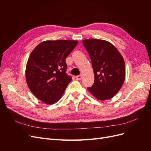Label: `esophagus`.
<instances>
[{
  "label": "esophagus",
  "mask_w": 151,
  "mask_h": 151,
  "mask_svg": "<svg viewBox=\"0 0 151 151\" xmlns=\"http://www.w3.org/2000/svg\"><path fill=\"white\" fill-rule=\"evenodd\" d=\"M76 78L77 80H81V79H82V78H83V75H78V76H77Z\"/></svg>",
  "instance_id": "obj_1"
}]
</instances>
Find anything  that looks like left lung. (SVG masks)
Wrapping results in <instances>:
<instances>
[{"label":"left lung","instance_id":"obj_1","mask_svg":"<svg viewBox=\"0 0 151 151\" xmlns=\"http://www.w3.org/2000/svg\"><path fill=\"white\" fill-rule=\"evenodd\" d=\"M83 44L90 55L94 73V83L89 91L99 100L113 98L125 81L122 55L112 43L104 40L86 39Z\"/></svg>","mask_w":151,"mask_h":151}]
</instances>
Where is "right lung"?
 I'll list each match as a JSON object with an SVG mask.
<instances>
[{"label": "right lung", "mask_w": 151, "mask_h": 151, "mask_svg": "<svg viewBox=\"0 0 151 151\" xmlns=\"http://www.w3.org/2000/svg\"><path fill=\"white\" fill-rule=\"evenodd\" d=\"M76 40H46L32 51L26 68V79L31 92L47 105L63 96L71 78L65 71L67 57L76 47Z\"/></svg>", "instance_id": "add662e5"}]
</instances>
